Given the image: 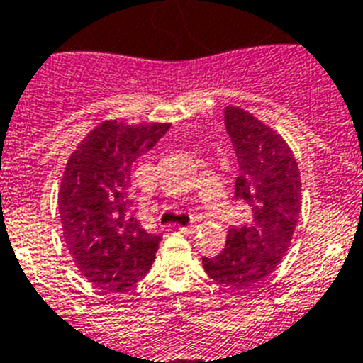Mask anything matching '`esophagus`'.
<instances>
[{
  "mask_svg": "<svg viewBox=\"0 0 363 363\" xmlns=\"http://www.w3.org/2000/svg\"><path fill=\"white\" fill-rule=\"evenodd\" d=\"M198 229H200V227H198V225L179 227V230H182V233H184V234H194V233H198Z\"/></svg>",
  "mask_w": 363,
  "mask_h": 363,
  "instance_id": "esophagus-1",
  "label": "esophagus"
}]
</instances>
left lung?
Returning <instances> with one entry per match:
<instances>
[{
    "instance_id": "1",
    "label": "left lung",
    "mask_w": 363,
    "mask_h": 363,
    "mask_svg": "<svg viewBox=\"0 0 363 363\" xmlns=\"http://www.w3.org/2000/svg\"><path fill=\"white\" fill-rule=\"evenodd\" d=\"M223 116L240 167L234 194L251 207V218L243 227H230L220 255L201 262L216 284L245 291L271 277L289 251L301 209V178L296 156L277 130L233 105Z\"/></svg>"
}]
</instances>
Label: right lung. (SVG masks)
<instances>
[{"mask_svg":"<svg viewBox=\"0 0 363 363\" xmlns=\"http://www.w3.org/2000/svg\"><path fill=\"white\" fill-rule=\"evenodd\" d=\"M171 123L127 125L108 120L70 154L57 192L63 238L74 264L92 285L125 291L149 272L160 236L130 214V172Z\"/></svg>","mask_w":363,"mask_h":363,"instance_id":"obj_1","label":"right lung"}]
</instances>
